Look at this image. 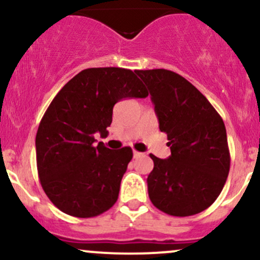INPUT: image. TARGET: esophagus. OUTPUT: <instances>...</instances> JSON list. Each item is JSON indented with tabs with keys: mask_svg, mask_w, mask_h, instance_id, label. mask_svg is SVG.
I'll use <instances>...</instances> for the list:
<instances>
[{
	"mask_svg": "<svg viewBox=\"0 0 260 260\" xmlns=\"http://www.w3.org/2000/svg\"><path fill=\"white\" fill-rule=\"evenodd\" d=\"M140 155H142V153H139V151H136V150L133 151V157H139Z\"/></svg>",
	"mask_w": 260,
	"mask_h": 260,
	"instance_id": "1",
	"label": "esophagus"
}]
</instances>
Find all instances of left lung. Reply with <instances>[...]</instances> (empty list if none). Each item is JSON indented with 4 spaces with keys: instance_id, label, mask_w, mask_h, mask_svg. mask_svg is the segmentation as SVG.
Segmentation results:
<instances>
[{
    "instance_id": "8db88e82",
    "label": "left lung",
    "mask_w": 260,
    "mask_h": 260,
    "mask_svg": "<svg viewBox=\"0 0 260 260\" xmlns=\"http://www.w3.org/2000/svg\"><path fill=\"white\" fill-rule=\"evenodd\" d=\"M151 95L161 132L171 155L150 154L149 198L172 216H190L210 207L230 171L228 136L222 118L194 85L168 70L136 71Z\"/></svg>"
}]
</instances>
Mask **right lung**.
I'll return each mask as SVG.
<instances>
[{
	"label": "right lung",
	"mask_w": 260,
	"mask_h": 260,
	"mask_svg": "<svg viewBox=\"0 0 260 260\" xmlns=\"http://www.w3.org/2000/svg\"><path fill=\"white\" fill-rule=\"evenodd\" d=\"M131 70L88 68L74 76L47 107L35 148L40 183L55 207L76 217H94L115 204L133 153L95 147V134L107 136L112 110L122 99L147 98Z\"/></svg>",
	"instance_id": "add662e5"
}]
</instances>
